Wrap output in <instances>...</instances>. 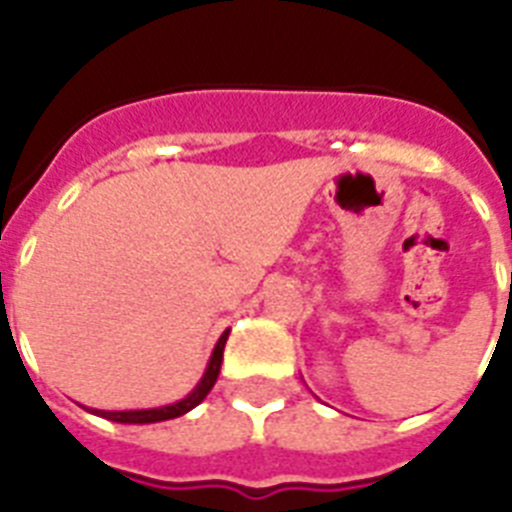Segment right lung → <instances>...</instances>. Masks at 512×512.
Here are the masks:
<instances>
[{"instance_id":"add662e5","label":"right lung","mask_w":512,"mask_h":512,"mask_svg":"<svg viewBox=\"0 0 512 512\" xmlns=\"http://www.w3.org/2000/svg\"><path fill=\"white\" fill-rule=\"evenodd\" d=\"M225 340H228V329L223 332V337L217 340L215 350H212V358H209L207 372L201 377V382L196 388L183 398V401H175L170 406H156V409H132V412H103V409H92V414L98 417H106L111 422H124V425H148V422H162V420H175L180 414L191 412L193 406H199L207 393L212 390V385L217 382V374H220V364H223V348Z\"/></svg>"}]
</instances>
